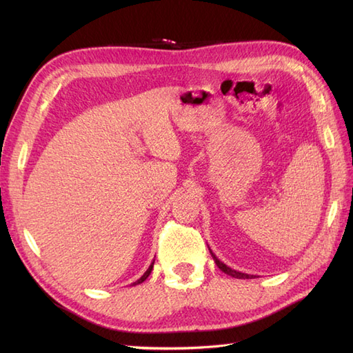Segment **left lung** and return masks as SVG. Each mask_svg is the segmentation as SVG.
Instances as JSON below:
<instances>
[{
  "label": "left lung",
  "instance_id": "obj_1",
  "mask_svg": "<svg viewBox=\"0 0 353 353\" xmlns=\"http://www.w3.org/2000/svg\"><path fill=\"white\" fill-rule=\"evenodd\" d=\"M209 252H211L216 267H219L223 273H226V274H229L232 277H236V279H253V277H254L253 274H245V273H241V272H236V270H232L230 267H228L226 264H224V262H221L219 258H216L211 249H209Z\"/></svg>",
  "mask_w": 353,
  "mask_h": 353
}]
</instances>
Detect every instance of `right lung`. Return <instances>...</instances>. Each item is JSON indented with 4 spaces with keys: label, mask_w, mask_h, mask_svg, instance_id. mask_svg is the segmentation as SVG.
<instances>
[{
    "label": "right lung",
    "mask_w": 353,
    "mask_h": 353,
    "mask_svg": "<svg viewBox=\"0 0 353 353\" xmlns=\"http://www.w3.org/2000/svg\"><path fill=\"white\" fill-rule=\"evenodd\" d=\"M153 264H154V261L152 262V265H150V267H148V270H147V272H145L144 274H142V276L139 277V279H138L137 282H133V285H138V283H142V282H144V281L147 279V277L150 276V273H152V270H153Z\"/></svg>",
    "instance_id": "right-lung-1"
}]
</instances>
